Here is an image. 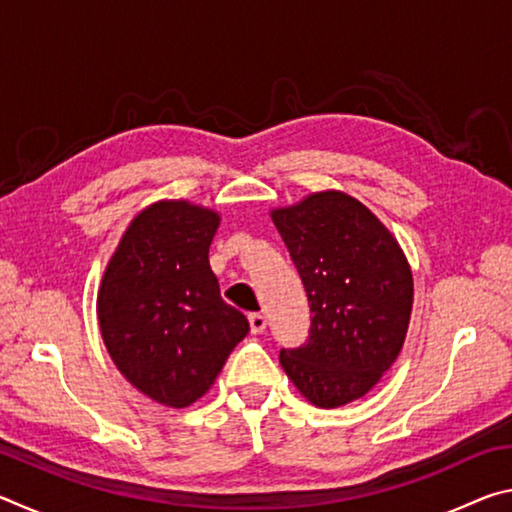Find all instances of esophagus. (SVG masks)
Instances as JSON below:
<instances>
[{
  "instance_id": "esophagus-1",
  "label": "esophagus",
  "mask_w": 512,
  "mask_h": 512,
  "mask_svg": "<svg viewBox=\"0 0 512 512\" xmlns=\"http://www.w3.org/2000/svg\"><path fill=\"white\" fill-rule=\"evenodd\" d=\"M248 323H250V332L262 334L266 329V316L259 314V311H255V314L248 316Z\"/></svg>"
}]
</instances>
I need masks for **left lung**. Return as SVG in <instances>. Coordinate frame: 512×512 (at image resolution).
Instances as JSON below:
<instances>
[{"instance_id": "1", "label": "left lung", "mask_w": 512, "mask_h": 512, "mask_svg": "<svg viewBox=\"0 0 512 512\" xmlns=\"http://www.w3.org/2000/svg\"><path fill=\"white\" fill-rule=\"evenodd\" d=\"M289 255L305 284L311 325L280 363L320 409L359 400L400 354L413 305V277L400 244L357 198L311 194L275 210Z\"/></svg>"}]
</instances>
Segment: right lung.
<instances>
[{"label":"right lung","mask_w":512,"mask_h":512,"mask_svg":"<svg viewBox=\"0 0 512 512\" xmlns=\"http://www.w3.org/2000/svg\"><path fill=\"white\" fill-rule=\"evenodd\" d=\"M216 228L219 214L187 201L146 207L101 280L97 314L112 361L137 391L173 409L210 391L250 329L210 268Z\"/></svg>","instance_id":"1"}]
</instances>
